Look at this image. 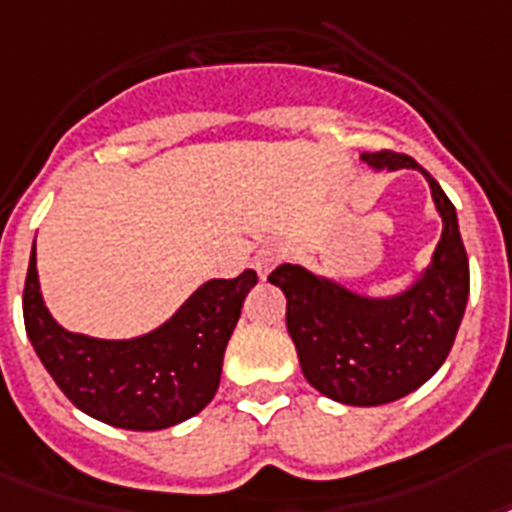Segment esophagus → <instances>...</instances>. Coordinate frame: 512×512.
Wrapping results in <instances>:
<instances>
[{
	"label": "esophagus",
	"instance_id": "34e87169",
	"mask_svg": "<svg viewBox=\"0 0 512 512\" xmlns=\"http://www.w3.org/2000/svg\"><path fill=\"white\" fill-rule=\"evenodd\" d=\"M278 260H281V247H278V244H263V247L257 249V255H255L257 278H260V281H268V276L273 273Z\"/></svg>",
	"mask_w": 512,
	"mask_h": 512
}]
</instances>
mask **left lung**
<instances>
[{"label": "left lung", "mask_w": 512, "mask_h": 512, "mask_svg": "<svg viewBox=\"0 0 512 512\" xmlns=\"http://www.w3.org/2000/svg\"><path fill=\"white\" fill-rule=\"evenodd\" d=\"M373 170H418L442 218L431 263L397 294H360L323 273L284 263L268 276L286 297V328L307 384L342 405L376 407L415 392L452 350L471 273L458 213L442 186L407 155L365 152Z\"/></svg>", "instance_id": "obj_1"}]
</instances>
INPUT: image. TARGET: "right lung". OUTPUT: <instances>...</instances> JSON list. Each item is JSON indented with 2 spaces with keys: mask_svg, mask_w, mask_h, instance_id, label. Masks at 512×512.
I'll list each match as a JSON object with an SVG mask.
<instances>
[{
  "mask_svg": "<svg viewBox=\"0 0 512 512\" xmlns=\"http://www.w3.org/2000/svg\"><path fill=\"white\" fill-rule=\"evenodd\" d=\"M255 284V270L210 278L147 334L99 339L54 321L41 294L33 242L23 321L39 360L78 410L118 429L160 431L210 405L226 344Z\"/></svg>",
  "mask_w": 512,
  "mask_h": 512,
  "instance_id": "right-lung-1",
  "label": "right lung"
}]
</instances>
